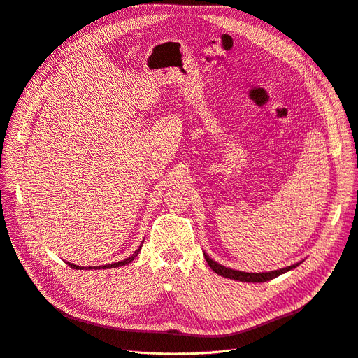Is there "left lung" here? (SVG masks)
<instances>
[{
  "mask_svg": "<svg viewBox=\"0 0 358 358\" xmlns=\"http://www.w3.org/2000/svg\"><path fill=\"white\" fill-rule=\"evenodd\" d=\"M205 259L208 262V266L210 267V270H214L217 274L222 275V277H227V279H233V280H239V282H248V283H262V282H268L275 279L277 275H280L289 270H292L295 267H298L301 262L295 264V266H290L286 268H280V270H274V271H268V273H245V271H237V270H231L221 266V264L215 262L214 259H210L206 254Z\"/></svg>",
  "mask_w": 358,
  "mask_h": 358,
  "instance_id": "8db88e82",
  "label": "left lung"
}]
</instances>
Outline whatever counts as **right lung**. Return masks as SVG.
<instances>
[{"label":"right lung","instance_id":"add662e5","mask_svg":"<svg viewBox=\"0 0 358 358\" xmlns=\"http://www.w3.org/2000/svg\"><path fill=\"white\" fill-rule=\"evenodd\" d=\"M140 249H141V246L138 248V250H136L134 254H132L131 257H128L127 259H124V261H117V262H113V264H109V266H100V267H94L96 270H99V268H115V267H122V266H127V264H129L132 259H134L137 255H138V252H140ZM68 266L69 267H72V268H75V270H81V268H84V267H79V266H75V264H71V262H68ZM90 268H92V267H90Z\"/></svg>","mask_w":358,"mask_h":358}]
</instances>
